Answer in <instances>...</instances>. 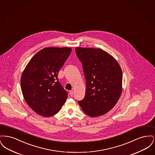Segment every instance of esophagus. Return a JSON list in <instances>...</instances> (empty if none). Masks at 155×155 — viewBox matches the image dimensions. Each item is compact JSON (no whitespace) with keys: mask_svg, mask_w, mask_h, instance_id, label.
<instances>
[{"mask_svg":"<svg viewBox=\"0 0 155 155\" xmlns=\"http://www.w3.org/2000/svg\"><path fill=\"white\" fill-rule=\"evenodd\" d=\"M69 94H70V95L71 96H73V95H74V92H73V91H70V92H69Z\"/></svg>","mask_w":155,"mask_h":155,"instance_id":"esophagus-1","label":"esophagus"}]
</instances>
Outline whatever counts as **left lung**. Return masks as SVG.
<instances>
[{"instance_id":"1","label":"left lung","mask_w":155,"mask_h":155,"mask_svg":"<svg viewBox=\"0 0 155 155\" xmlns=\"http://www.w3.org/2000/svg\"><path fill=\"white\" fill-rule=\"evenodd\" d=\"M86 80L84 98L78 102L89 116L97 117L112 109L121 96L123 74L114 58L101 49L76 48Z\"/></svg>"}]
</instances>
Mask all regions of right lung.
Returning <instances> with one entry per match:
<instances>
[{
    "mask_svg": "<svg viewBox=\"0 0 155 155\" xmlns=\"http://www.w3.org/2000/svg\"><path fill=\"white\" fill-rule=\"evenodd\" d=\"M71 52L70 48H46L37 53L25 68L21 88L25 102L45 117L59 112L68 97L58 73Z\"/></svg>",
    "mask_w": 155,
    "mask_h": 155,
    "instance_id": "obj_1",
    "label": "right lung"
}]
</instances>
